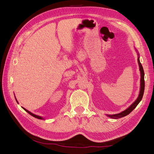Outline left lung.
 <instances>
[{
    "instance_id": "obj_1",
    "label": "left lung",
    "mask_w": 154,
    "mask_h": 154,
    "mask_svg": "<svg viewBox=\"0 0 154 154\" xmlns=\"http://www.w3.org/2000/svg\"><path fill=\"white\" fill-rule=\"evenodd\" d=\"M137 54H138V63L139 65V68H140V93L138 94V97L137 98L136 100L131 105H130L128 108H127L126 110H124L122 112H121L120 113L115 114H106V116L108 117H110V119H120V118L124 117L125 116H127L128 114H129L132 111L135 109V108L137 106V105L139 104V103L141 101L143 95V92H144V88H145V82H144V71H143V69L142 65L140 63V54L136 50Z\"/></svg>"
}]
</instances>
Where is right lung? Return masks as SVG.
I'll return each instance as SVG.
<instances>
[{
  "mask_svg": "<svg viewBox=\"0 0 154 154\" xmlns=\"http://www.w3.org/2000/svg\"><path fill=\"white\" fill-rule=\"evenodd\" d=\"M16 99V98H15ZM16 102L18 103V101H17V100H16ZM22 109H24V110H26V112L28 113V114H30V115H32V116H34V117H35V118H36V119H41V120H43V119H44L43 117H42V116H38V115H36V114H33V113H32L31 112H30V111L29 110H26V109H24V108H23L22 107Z\"/></svg>",
  "mask_w": 154,
  "mask_h": 154,
  "instance_id": "right-lung-1",
  "label": "right lung"
}]
</instances>
